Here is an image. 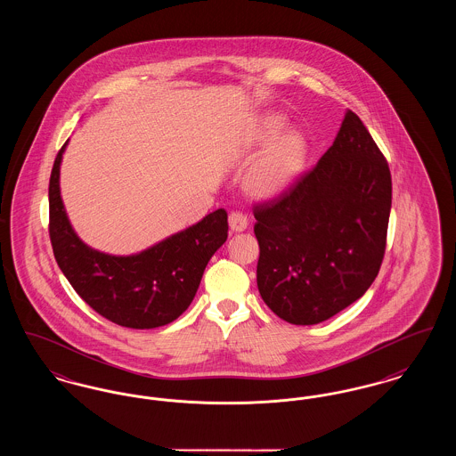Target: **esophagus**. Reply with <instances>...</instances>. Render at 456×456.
Listing matches in <instances>:
<instances>
[{"label":"esophagus","instance_id":"esophagus-1","mask_svg":"<svg viewBox=\"0 0 456 456\" xmlns=\"http://www.w3.org/2000/svg\"><path fill=\"white\" fill-rule=\"evenodd\" d=\"M229 227H231L232 232H242L248 227V218H246V216H242L240 212H232L229 216Z\"/></svg>","mask_w":456,"mask_h":456}]
</instances>
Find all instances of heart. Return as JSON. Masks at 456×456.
<instances>
[{"mask_svg": "<svg viewBox=\"0 0 456 456\" xmlns=\"http://www.w3.org/2000/svg\"><path fill=\"white\" fill-rule=\"evenodd\" d=\"M285 119L277 112L261 116L253 133V143L265 145L242 174V190L256 200H273L289 191L303 174L307 142L299 131L285 130Z\"/></svg>", "mask_w": 456, "mask_h": 456, "instance_id": "b5f03b06", "label": "heart"}]
</instances>
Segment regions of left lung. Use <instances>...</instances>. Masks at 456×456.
Instances as JSON below:
<instances>
[{"label":"left lung","instance_id":"8db88e82","mask_svg":"<svg viewBox=\"0 0 456 456\" xmlns=\"http://www.w3.org/2000/svg\"><path fill=\"white\" fill-rule=\"evenodd\" d=\"M390 210L388 162L347 109L314 169L255 208L261 299L292 325L322 323L355 303L379 272Z\"/></svg>","mask_w":456,"mask_h":456}]
</instances>
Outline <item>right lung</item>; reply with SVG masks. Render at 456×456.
Wrapping results in <instances>:
<instances>
[{"label": "right lung", "instance_id": "obj_1", "mask_svg": "<svg viewBox=\"0 0 456 456\" xmlns=\"http://www.w3.org/2000/svg\"><path fill=\"white\" fill-rule=\"evenodd\" d=\"M58 153L49 179V236L61 272L77 294L116 325L151 330L179 318L193 301L205 266L227 239L218 208L193 225L133 255L94 249L75 232L61 198Z\"/></svg>", "mask_w": 456, "mask_h": 456}]
</instances>
